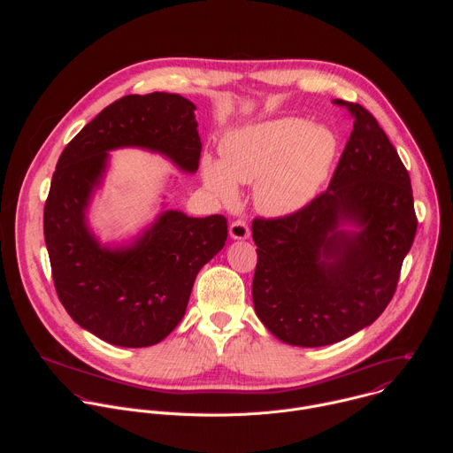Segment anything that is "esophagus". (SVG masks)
Segmentation results:
<instances>
[{
    "instance_id": "1",
    "label": "esophagus",
    "mask_w": 453,
    "mask_h": 453,
    "mask_svg": "<svg viewBox=\"0 0 453 453\" xmlns=\"http://www.w3.org/2000/svg\"><path fill=\"white\" fill-rule=\"evenodd\" d=\"M249 234H250V231H249V226L245 224V220H234L229 226V236L233 240H247Z\"/></svg>"
}]
</instances>
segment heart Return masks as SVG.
<instances>
[{
  "instance_id": "heart-1",
  "label": "heart",
  "mask_w": 453,
  "mask_h": 453,
  "mask_svg": "<svg viewBox=\"0 0 453 453\" xmlns=\"http://www.w3.org/2000/svg\"><path fill=\"white\" fill-rule=\"evenodd\" d=\"M222 163L206 156L203 179L224 204L238 201V186H254V204L283 217L306 206L328 179L339 154V136L326 125L287 116L247 125L220 145Z\"/></svg>"
}]
</instances>
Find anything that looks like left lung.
Wrapping results in <instances>:
<instances>
[{
  "label": "left lung",
  "instance_id": "8db88e82",
  "mask_svg": "<svg viewBox=\"0 0 453 453\" xmlns=\"http://www.w3.org/2000/svg\"><path fill=\"white\" fill-rule=\"evenodd\" d=\"M332 182L303 210L256 219V315L290 346L319 348L372 325L391 303L416 236L411 177L374 116L358 104Z\"/></svg>",
  "mask_w": 453,
  "mask_h": 453
}]
</instances>
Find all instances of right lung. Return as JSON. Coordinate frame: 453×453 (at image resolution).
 I'll return each instance as SVG.
<instances>
[{
  "mask_svg": "<svg viewBox=\"0 0 453 453\" xmlns=\"http://www.w3.org/2000/svg\"><path fill=\"white\" fill-rule=\"evenodd\" d=\"M196 104L173 93L128 95L107 105L68 143L55 166L44 206V242L57 296L79 326L121 348H147L184 317L199 271L222 250V215L188 217L163 210L138 236L98 240L88 222L109 152L143 149L180 172L201 159Z\"/></svg>",
  "mask_w": 453,
  "mask_h": 453,
  "instance_id": "add662e5",
  "label": "right lung"
}]
</instances>
